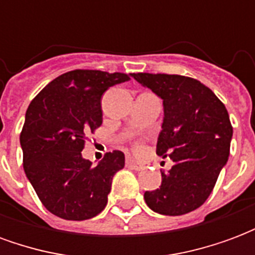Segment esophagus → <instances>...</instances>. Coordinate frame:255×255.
Returning <instances> with one entry per match:
<instances>
[{
	"mask_svg": "<svg viewBox=\"0 0 255 255\" xmlns=\"http://www.w3.org/2000/svg\"><path fill=\"white\" fill-rule=\"evenodd\" d=\"M127 166L128 168H131V169H133V171H143L144 168H146V166H144V164L136 162V161L131 160V158L127 161Z\"/></svg>",
	"mask_w": 255,
	"mask_h": 255,
	"instance_id": "esophagus-1",
	"label": "esophagus"
}]
</instances>
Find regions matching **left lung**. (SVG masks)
<instances>
[{"instance_id":"1","label":"left lung","mask_w":255,"mask_h":255,"mask_svg":"<svg viewBox=\"0 0 255 255\" xmlns=\"http://www.w3.org/2000/svg\"><path fill=\"white\" fill-rule=\"evenodd\" d=\"M162 100L164 122L155 153L173 161L161 172L160 188L144 192L153 212L190 213L202 205L224 168L232 139L228 112L212 90L197 79L166 73H131Z\"/></svg>"}]
</instances>
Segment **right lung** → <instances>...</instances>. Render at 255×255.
Returning <instances> with one entry per match:
<instances>
[{
	"label": "right lung",
	"mask_w": 255,
	"mask_h": 255,
	"mask_svg": "<svg viewBox=\"0 0 255 255\" xmlns=\"http://www.w3.org/2000/svg\"><path fill=\"white\" fill-rule=\"evenodd\" d=\"M129 75L76 69L63 73L31 101L20 144L25 176L43 206L57 217L82 221L105 209L112 179L124 168V153L84 160L86 133L102 124L101 98Z\"/></svg>",
	"instance_id": "1"
}]
</instances>
